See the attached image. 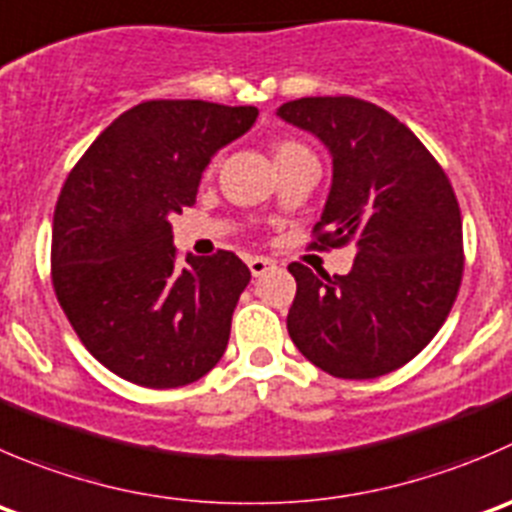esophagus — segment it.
<instances>
[{
    "label": "esophagus",
    "mask_w": 512,
    "mask_h": 512,
    "mask_svg": "<svg viewBox=\"0 0 512 512\" xmlns=\"http://www.w3.org/2000/svg\"><path fill=\"white\" fill-rule=\"evenodd\" d=\"M247 267H250L252 277H262L265 272L275 270V262L267 260V257H250V260H247Z\"/></svg>",
    "instance_id": "obj_1"
}]
</instances>
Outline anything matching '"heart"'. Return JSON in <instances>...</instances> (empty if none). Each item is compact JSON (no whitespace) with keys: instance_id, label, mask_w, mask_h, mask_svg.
Wrapping results in <instances>:
<instances>
[{"instance_id":"heart-1","label":"heart","mask_w":512,"mask_h":512,"mask_svg":"<svg viewBox=\"0 0 512 512\" xmlns=\"http://www.w3.org/2000/svg\"><path fill=\"white\" fill-rule=\"evenodd\" d=\"M302 155H310V150H307V147L297 140H277L275 145H272V157H275V165L292 160V157H302Z\"/></svg>"}]
</instances>
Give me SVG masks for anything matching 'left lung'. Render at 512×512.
I'll list each match as a JSON object with an SVG mask.
<instances>
[{
  "label": "left lung",
  "instance_id": "obj_1",
  "mask_svg": "<svg viewBox=\"0 0 512 512\" xmlns=\"http://www.w3.org/2000/svg\"><path fill=\"white\" fill-rule=\"evenodd\" d=\"M332 155V187L312 247L355 245L347 275L292 262L287 332L342 380L388 375L443 327L463 280V217L443 167L400 119L357 97H302L280 107Z\"/></svg>",
  "mask_w": 512,
  "mask_h": 512
}]
</instances>
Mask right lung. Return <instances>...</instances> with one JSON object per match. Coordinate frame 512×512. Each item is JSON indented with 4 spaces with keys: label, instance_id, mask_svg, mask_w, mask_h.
Instances as JSON below:
<instances>
[{
    "label": "right lung",
    "instance_id": "1",
    "mask_svg": "<svg viewBox=\"0 0 512 512\" xmlns=\"http://www.w3.org/2000/svg\"><path fill=\"white\" fill-rule=\"evenodd\" d=\"M255 119V107L202 99L142 102L64 180L52 222L54 295L114 375L182 388L220 362L250 270L230 250L180 265L170 217L195 205L210 157Z\"/></svg>",
    "mask_w": 512,
    "mask_h": 512
}]
</instances>
